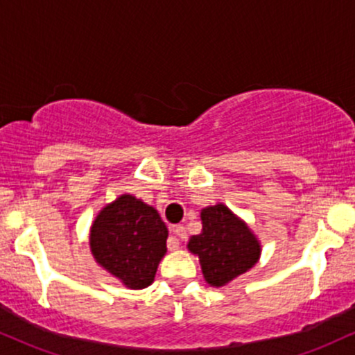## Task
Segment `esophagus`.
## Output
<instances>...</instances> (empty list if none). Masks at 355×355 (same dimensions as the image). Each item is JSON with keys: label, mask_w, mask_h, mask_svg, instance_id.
<instances>
[{"label": "esophagus", "mask_w": 355, "mask_h": 355, "mask_svg": "<svg viewBox=\"0 0 355 355\" xmlns=\"http://www.w3.org/2000/svg\"><path fill=\"white\" fill-rule=\"evenodd\" d=\"M172 230L178 239H182V240L187 239V230H185V227H183V225H175Z\"/></svg>", "instance_id": "34e87169"}]
</instances>
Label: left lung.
Masks as SVG:
<instances>
[{
	"label": "left lung",
	"mask_w": 355,
	"mask_h": 355,
	"mask_svg": "<svg viewBox=\"0 0 355 355\" xmlns=\"http://www.w3.org/2000/svg\"><path fill=\"white\" fill-rule=\"evenodd\" d=\"M202 223V234L190 239L189 248L200 259L203 277L210 285H225L259 260L257 239L225 205L203 209Z\"/></svg>",
	"instance_id": "left-lung-1"
}]
</instances>
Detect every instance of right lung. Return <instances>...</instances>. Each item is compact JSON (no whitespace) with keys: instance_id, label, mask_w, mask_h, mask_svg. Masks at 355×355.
Listing matches in <instances>:
<instances>
[{"instance_id":"right-lung-1","label":"right lung","mask_w":355,"mask_h":355,"mask_svg":"<svg viewBox=\"0 0 355 355\" xmlns=\"http://www.w3.org/2000/svg\"><path fill=\"white\" fill-rule=\"evenodd\" d=\"M166 237L168 230L153 207L121 195L96 217L89 247L96 262L126 287L145 288L165 255Z\"/></svg>"}]
</instances>
